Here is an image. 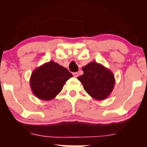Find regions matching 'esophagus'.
<instances>
[{
    "instance_id": "obj_1",
    "label": "esophagus",
    "mask_w": 147,
    "mask_h": 147,
    "mask_svg": "<svg viewBox=\"0 0 147 147\" xmlns=\"http://www.w3.org/2000/svg\"><path fill=\"white\" fill-rule=\"evenodd\" d=\"M73 76L75 77H77L79 76V74H78V72H74L73 73Z\"/></svg>"
}]
</instances>
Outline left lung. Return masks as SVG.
Segmentation results:
<instances>
[{"label":"left lung","mask_w":147,"mask_h":147,"mask_svg":"<svg viewBox=\"0 0 147 147\" xmlns=\"http://www.w3.org/2000/svg\"><path fill=\"white\" fill-rule=\"evenodd\" d=\"M84 74L78 79L84 90L96 100H104L113 90L115 79L112 71L102 64L90 62L82 68Z\"/></svg>","instance_id":"1"}]
</instances>
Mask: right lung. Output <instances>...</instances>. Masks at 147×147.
Instances as JSON below:
<instances>
[{
    "mask_svg": "<svg viewBox=\"0 0 147 147\" xmlns=\"http://www.w3.org/2000/svg\"><path fill=\"white\" fill-rule=\"evenodd\" d=\"M73 77L65 67L50 61L35 69L30 79L33 94L41 100L50 101L61 91L65 82Z\"/></svg>",
    "mask_w": 147,
    "mask_h": 147,
    "instance_id": "1",
    "label": "right lung"
}]
</instances>
